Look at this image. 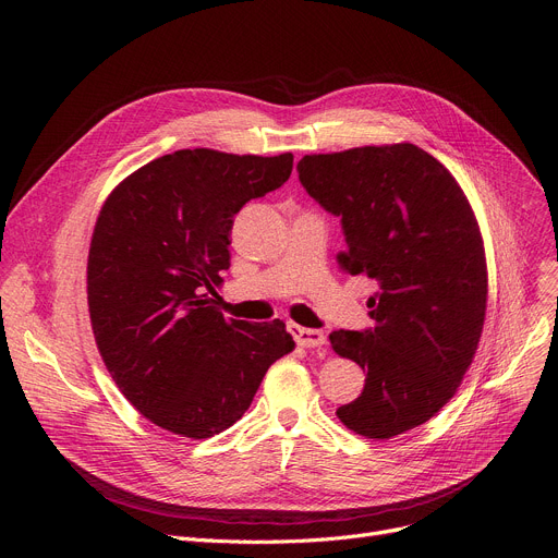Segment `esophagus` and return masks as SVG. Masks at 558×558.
Returning <instances> with one entry per match:
<instances>
[{
    "mask_svg": "<svg viewBox=\"0 0 558 558\" xmlns=\"http://www.w3.org/2000/svg\"><path fill=\"white\" fill-rule=\"evenodd\" d=\"M289 332L301 348H318L326 343V335L320 330H310V328H303L296 324H289Z\"/></svg>",
    "mask_w": 558,
    "mask_h": 558,
    "instance_id": "obj_1",
    "label": "esophagus"
}]
</instances>
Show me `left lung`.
Returning <instances> with one entry per match:
<instances>
[{
    "mask_svg": "<svg viewBox=\"0 0 558 558\" xmlns=\"http://www.w3.org/2000/svg\"><path fill=\"white\" fill-rule=\"evenodd\" d=\"M296 169L341 217V271L377 287L373 328L330 335L335 353L366 371L362 396L337 416L387 441L441 412L473 364L488 296L480 223L454 175L416 144L312 154Z\"/></svg>",
    "mask_w": 558,
    "mask_h": 558,
    "instance_id": "left-lung-1",
    "label": "left lung"
}]
</instances>
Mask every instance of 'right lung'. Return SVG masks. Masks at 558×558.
Segmentation results:
<instances>
[{
	"mask_svg": "<svg viewBox=\"0 0 558 558\" xmlns=\"http://www.w3.org/2000/svg\"><path fill=\"white\" fill-rule=\"evenodd\" d=\"M291 167V154L181 149L126 175L101 205L87 253L95 341L124 398L171 434L228 429L296 345L280 318L246 324L215 303L232 217Z\"/></svg>",
	"mask_w": 558,
	"mask_h": 558,
	"instance_id": "add662e5",
	"label": "right lung"
}]
</instances>
